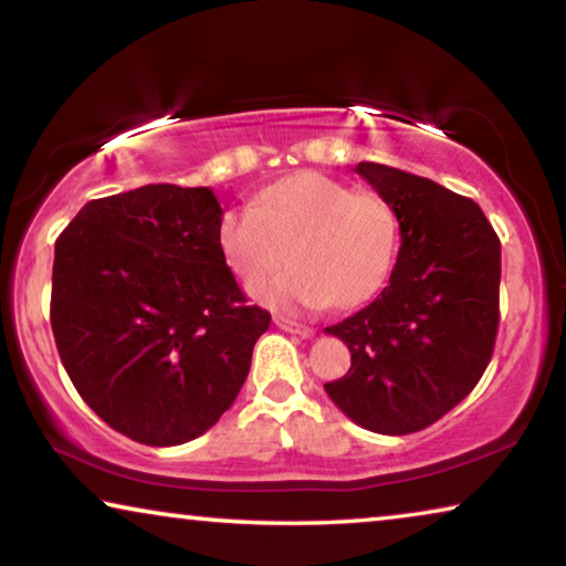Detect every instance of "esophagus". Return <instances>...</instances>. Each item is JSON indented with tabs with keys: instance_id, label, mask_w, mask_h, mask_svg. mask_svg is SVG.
I'll list each match as a JSON object with an SVG mask.
<instances>
[{
	"instance_id": "obj_1",
	"label": "esophagus",
	"mask_w": 566,
	"mask_h": 566,
	"mask_svg": "<svg viewBox=\"0 0 566 566\" xmlns=\"http://www.w3.org/2000/svg\"><path fill=\"white\" fill-rule=\"evenodd\" d=\"M274 324L280 329H284V332H292V334H300V337H312L314 334V329L312 327H306V324H300V322H294V319H286V317H274Z\"/></svg>"
}]
</instances>
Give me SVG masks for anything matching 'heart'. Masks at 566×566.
Wrapping results in <instances>:
<instances>
[{
    "label": "heart",
    "instance_id": "1",
    "mask_svg": "<svg viewBox=\"0 0 566 566\" xmlns=\"http://www.w3.org/2000/svg\"><path fill=\"white\" fill-rule=\"evenodd\" d=\"M395 242V217L377 195L317 171L276 181L219 222V252L244 282L272 272L290 247L294 262L252 286L256 302L282 312L369 300L387 280Z\"/></svg>",
    "mask_w": 566,
    "mask_h": 566
}]
</instances>
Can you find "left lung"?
<instances>
[{"label": "left lung", "mask_w": 566, "mask_h": 566, "mask_svg": "<svg viewBox=\"0 0 566 566\" xmlns=\"http://www.w3.org/2000/svg\"><path fill=\"white\" fill-rule=\"evenodd\" d=\"M354 171L391 207L401 244L377 300L324 329L352 352L324 391L369 432L411 434L454 409L492 359L502 247L472 199L377 161Z\"/></svg>", "instance_id": "1"}]
</instances>
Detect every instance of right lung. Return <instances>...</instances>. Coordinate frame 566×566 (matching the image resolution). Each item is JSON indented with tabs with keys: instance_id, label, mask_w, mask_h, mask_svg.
Listing matches in <instances>:
<instances>
[{
	"instance_id": "1",
	"label": "right lung",
	"mask_w": 566,
	"mask_h": 566,
	"mask_svg": "<svg viewBox=\"0 0 566 566\" xmlns=\"http://www.w3.org/2000/svg\"><path fill=\"white\" fill-rule=\"evenodd\" d=\"M209 187L92 199L54 244L52 332L82 399L124 437L175 447L234 405L270 312L219 252Z\"/></svg>"
}]
</instances>
